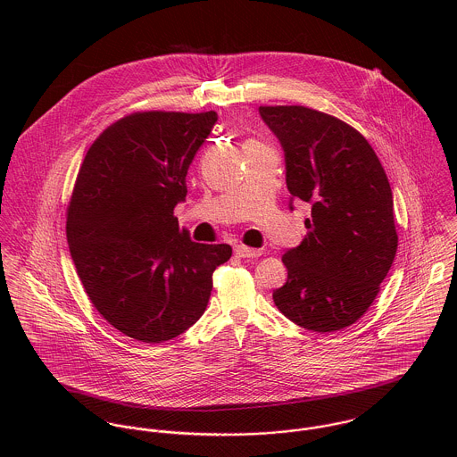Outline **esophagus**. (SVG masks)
I'll return each mask as SVG.
<instances>
[{"instance_id": "34e87169", "label": "esophagus", "mask_w": 457, "mask_h": 457, "mask_svg": "<svg viewBox=\"0 0 457 457\" xmlns=\"http://www.w3.org/2000/svg\"><path fill=\"white\" fill-rule=\"evenodd\" d=\"M234 252L241 259H255V257H261L262 255V250H253V248H248V246H243V245L236 246Z\"/></svg>"}]
</instances>
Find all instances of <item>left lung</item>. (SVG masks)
<instances>
[{"instance_id": "obj_1", "label": "left lung", "mask_w": 457, "mask_h": 457, "mask_svg": "<svg viewBox=\"0 0 457 457\" xmlns=\"http://www.w3.org/2000/svg\"><path fill=\"white\" fill-rule=\"evenodd\" d=\"M285 151L292 200L312 205L308 234L283 255L287 283L272 292L294 324L332 332L375 301L397 250L394 202L370 142L350 125L303 105L259 109Z\"/></svg>"}]
</instances>
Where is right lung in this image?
I'll return each instance as SVG.
<instances>
[{"instance_id": "add662e5", "label": "right lung", "mask_w": 457, "mask_h": 457, "mask_svg": "<svg viewBox=\"0 0 457 457\" xmlns=\"http://www.w3.org/2000/svg\"><path fill=\"white\" fill-rule=\"evenodd\" d=\"M218 121L214 111L135 112L104 131L79 170L66 239L80 283L120 332L163 343L195 324L228 245H202L179 228L174 207Z\"/></svg>"}]
</instances>
